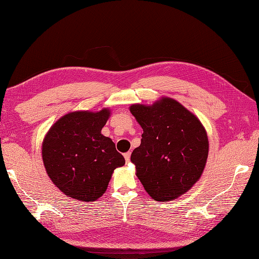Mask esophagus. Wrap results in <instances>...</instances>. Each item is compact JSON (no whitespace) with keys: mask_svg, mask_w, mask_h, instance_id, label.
Returning a JSON list of instances; mask_svg holds the SVG:
<instances>
[{"mask_svg":"<svg viewBox=\"0 0 259 259\" xmlns=\"http://www.w3.org/2000/svg\"><path fill=\"white\" fill-rule=\"evenodd\" d=\"M124 158H125V161H126V162L128 163V162H130V160H131V152L124 153Z\"/></svg>","mask_w":259,"mask_h":259,"instance_id":"obj_1","label":"esophagus"}]
</instances>
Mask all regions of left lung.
<instances>
[{"label": "left lung", "mask_w": 259, "mask_h": 259, "mask_svg": "<svg viewBox=\"0 0 259 259\" xmlns=\"http://www.w3.org/2000/svg\"><path fill=\"white\" fill-rule=\"evenodd\" d=\"M130 111L144 131L131 161L145 190L162 202L185 194L205 168L208 138L203 124L177 100L165 96L152 105H132Z\"/></svg>", "instance_id": "left-lung-1"}]
</instances>
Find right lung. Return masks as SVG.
Wrapping results in <instances>:
<instances>
[{
	"mask_svg": "<svg viewBox=\"0 0 259 259\" xmlns=\"http://www.w3.org/2000/svg\"><path fill=\"white\" fill-rule=\"evenodd\" d=\"M111 111H71L55 122L43 139L42 159L52 183L67 197L94 202L115 168L125 164L111 138L101 134Z\"/></svg>",
	"mask_w": 259,
	"mask_h": 259,
	"instance_id": "right-lung-1",
	"label": "right lung"
}]
</instances>
